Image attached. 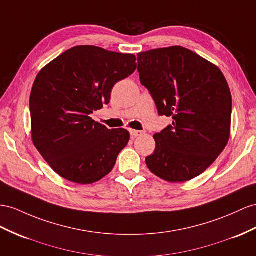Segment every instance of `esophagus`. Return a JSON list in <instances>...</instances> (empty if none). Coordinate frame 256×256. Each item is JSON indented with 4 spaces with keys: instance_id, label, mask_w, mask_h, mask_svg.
I'll list each match as a JSON object with an SVG mask.
<instances>
[{
    "instance_id": "esophagus-1",
    "label": "esophagus",
    "mask_w": 256,
    "mask_h": 256,
    "mask_svg": "<svg viewBox=\"0 0 256 256\" xmlns=\"http://www.w3.org/2000/svg\"><path fill=\"white\" fill-rule=\"evenodd\" d=\"M130 133L132 137H137V136H140L144 134L142 130H130Z\"/></svg>"
}]
</instances>
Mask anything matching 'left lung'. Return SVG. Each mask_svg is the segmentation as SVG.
I'll return each mask as SVG.
<instances>
[{
	"label": "left lung",
	"mask_w": 256,
	"mask_h": 256,
	"mask_svg": "<svg viewBox=\"0 0 256 256\" xmlns=\"http://www.w3.org/2000/svg\"><path fill=\"white\" fill-rule=\"evenodd\" d=\"M140 83L160 116L173 122L154 135L148 168L171 182L203 173L226 147L230 136L232 94L218 67L182 46L137 54Z\"/></svg>",
	"instance_id": "8db88e82"
}]
</instances>
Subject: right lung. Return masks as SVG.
<instances>
[{
	"instance_id": "obj_1",
	"label": "right lung",
	"mask_w": 256,
	"mask_h": 256,
	"mask_svg": "<svg viewBox=\"0 0 256 256\" xmlns=\"http://www.w3.org/2000/svg\"><path fill=\"white\" fill-rule=\"evenodd\" d=\"M136 67L132 54L80 45L38 72L30 95L32 142L64 180L93 184L114 168L130 133L109 130L90 114L109 104L114 84Z\"/></svg>"
}]
</instances>
